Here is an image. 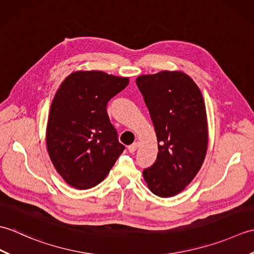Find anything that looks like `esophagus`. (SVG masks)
<instances>
[{
  "mask_svg": "<svg viewBox=\"0 0 254 254\" xmlns=\"http://www.w3.org/2000/svg\"><path fill=\"white\" fill-rule=\"evenodd\" d=\"M137 147H138V142H135V143L131 144L130 146H127V149H128V152H130V153H135V150L137 149Z\"/></svg>",
  "mask_w": 254,
  "mask_h": 254,
  "instance_id": "1",
  "label": "esophagus"
}]
</instances>
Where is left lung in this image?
Returning a JSON list of instances; mask_svg holds the SVG:
<instances>
[{
  "mask_svg": "<svg viewBox=\"0 0 254 254\" xmlns=\"http://www.w3.org/2000/svg\"><path fill=\"white\" fill-rule=\"evenodd\" d=\"M136 85L144 97L155 127L158 154L143 170L148 189L160 197L185 190L206 155L207 119L197 85L182 72L141 75Z\"/></svg>",
  "mask_w": 254,
  "mask_h": 254,
  "instance_id": "1",
  "label": "left lung"
}]
</instances>
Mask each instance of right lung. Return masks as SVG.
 Returning <instances> with one entry per match:
<instances>
[{
	"label": "right lung",
	"mask_w": 254,
	"mask_h": 254,
	"mask_svg": "<svg viewBox=\"0 0 254 254\" xmlns=\"http://www.w3.org/2000/svg\"><path fill=\"white\" fill-rule=\"evenodd\" d=\"M127 85V77L78 71L59 87L48 119L47 148L67 185L78 190L97 186L126 148L119 143L107 105Z\"/></svg>",
	"instance_id": "right-lung-1"
}]
</instances>
